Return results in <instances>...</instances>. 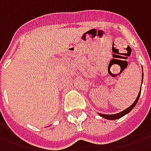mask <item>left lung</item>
I'll use <instances>...</instances> for the list:
<instances>
[{
  "label": "left lung",
  "instance_id": "left-lung-1",
  "mask_svg": "<svg viewBox=\"0 0 151 151\" xmlns=\"http://www.w3.org/2000/svg\"><path fill=\"white\" fill-rule=\"evenodd\" d=\"M142 81H143V73H142ZM140 95H141V90H140L139 94H138V95H137L136 100L133 102V104L131 105L130 107H129L128 108H126L125 110H124V111H121V112H119V113H117V114H113V115H107V114H101V113H99V115L100 116L105 118V119H108V120H117V119H119V118H120V117L124 116V115H126V114L129 113V111H131V110H132L135 106H136L137 103L138 99H139Z\"/></svg>",
  "mask_w": 151,
  "mask_h": 151
}]
</instances>
